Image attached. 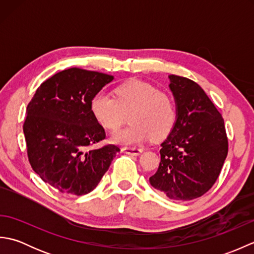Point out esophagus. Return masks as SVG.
Instances as JSON below:
<instances>
[{
    "mask_svg": "<svg viewBox=\"0 0 254 254\" xmlns=\"http://www.w3.org/2000/svg\"><path fill=\"white\" fill-rule=\"evenodd\" d=\"M122 152L127 153L128 155H133V156H137L143 152L142 148H138V147H123L122 148Z\"/></svg>",
    "mask_w": 254,
    "mask_h": 254,
    "instance_id": "esophagus-1",
    "label": "esophagus"
}]
</instances>
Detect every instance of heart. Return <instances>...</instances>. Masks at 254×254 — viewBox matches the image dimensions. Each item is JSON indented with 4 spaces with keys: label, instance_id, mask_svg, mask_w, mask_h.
Listing matches in <instances>:
<instances>
[{
    "label": "heart",
    "instance_id": "b5f03b06",
    "mask_svg": "<svg viewBox=\"0 0 254 254\" xmlns=\"http://www.w3.org/2000/svg\"><path fill=\"white\" fill-rule=\"evenodd\" d=\"M89 109L97 123L106 130H116L128 115L130 124L111 135V142L134 145L163 139L174 130L177 122L175 100L166 91L138 79L119 85L115 98L104 91L91 97Z\"/></svg>",
    "mask_w": 254,
    "mask_h": 254
}]
</instances>
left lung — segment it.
I'll use <instances>...</instances> for the list:
<instances>
[{
    "label": "left lung",
    "instance_id": "obj_1",
    "mask_svg": "<svg viewBox=\"0 0 254 254\" xmlns=\"http://www.w3.org/2000/svg\"><path fill=\"white\" fill-rule=\"evenodd\" d=\"M177 122L161 143L160 163L149 178L155 189L175 201L204 195L216 182L228 154L224 119L201 86L169 75Z\"/></svg>",
    "mask_w": 254,
    "mask_h": 254
}]
</instances>
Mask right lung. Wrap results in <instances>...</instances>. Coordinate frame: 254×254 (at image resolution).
I'll list each match as a JSON object with an SVG mask.
<instances>
[{
  "label": "right lung",
  "mask_w": 254,
  "mask_h": 254,
  "mask_svg": "<svg viewBox=\"0 0 254 254\" xmlns=\"http://www.w3.org/2000/svg\"><path fill=\"white\" fill-rule=\"evenodd\" d=\"M112 79L78 67L64 69L45 80L27 106L23 130L29 164L62 194L93 191L120 152L112 144L89 149L106 137L91 116V97Z\"/></svg>",
  "instance_id": "right-lung-1"
}]
</instances>
